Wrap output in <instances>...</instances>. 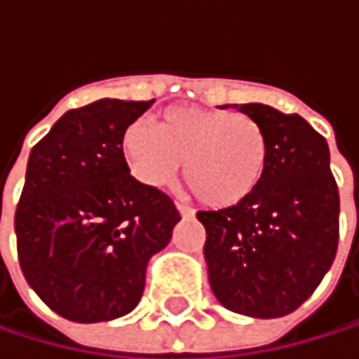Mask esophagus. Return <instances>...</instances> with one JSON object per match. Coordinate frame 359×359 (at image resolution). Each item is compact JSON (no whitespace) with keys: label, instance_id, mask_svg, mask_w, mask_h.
<instances>
[{"label":"esophagus","instance_id":"obj_1","mask_svg":"<svg viewBox=\"0 0 359 359\" xmlns=\"http://www.w3.org/2000/svg\"><path fill=\"white\" fill-rule=\"evenodd\" d=\"M177 210H180V214H182L184 218L194 216V210H192V208H188V205H184V203H177Z\"/></svg>","mask_w":359,"mask_h":359}]
</instances>
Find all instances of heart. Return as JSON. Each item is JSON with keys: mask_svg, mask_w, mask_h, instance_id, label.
Listing matches in <instances>:
<instances>
[{"mask_svg": "<svg viewBox=\"0 0 359 359\" xmlns=\"http://www.w3.org/2000/svg\"><path fill=\"white\" fill-rule=\"evenodd\" d=\"M130 173L149 188L167 186L184 163V184L208 208H233L259 188L267 167V135L244 113L177 104L158 123L137 119L123 130Z\"/></svg>", "mask_w": 359, "mask_h": 359, "instance_id": "heart-1", "label": "heart"}]
</instances>
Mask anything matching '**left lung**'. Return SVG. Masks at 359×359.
<instances>
[{
	"label": "left lung",
	"instance_id": "left-lung-1",
	"mask_svg": "<svg viewBox=\"0 0 359 359\" xmlns=\"http://www.w3.org/2000/svg\"><path fill=\"white\" fill-rule=\"evenodd\" d=\"M238 107V104H236ZM261 123L270 151L246 201L199 212L210 285L224 309L274 319L299 309L334 263L340 196L327 141L299 117L267 104H240Z\"/></svg>",
	"mask_w": 359,
	"mask_h": 359
}]
</instances>
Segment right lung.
Returning a JSON list of instances; mask_svg holds the SVG:
<instances>
[{
    "instance_id": "add662e5",
    "label": "right lung",
    "mask_w": 359,
    "mask_h": 359,
    "mask_svg": "<svg viewBox=\"0 0 359 359\" xmlns=\"http://www.w3.org/2000/svg\"><path fill=\"white\" fill-rule=\"evenodd\" d=\"M151 104L102 98L70 109L32 147L14 214L16 252L29 287L64 319L128 315L147 261L182 218L171 196L135 180L123 158V130Z\"/></svg>"
}]
</instances>
